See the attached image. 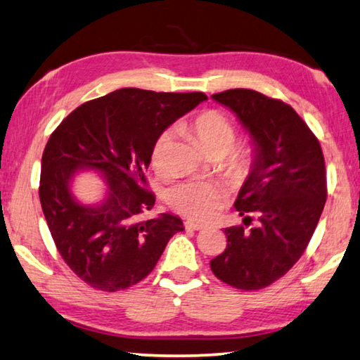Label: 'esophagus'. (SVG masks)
I'll use <instances>...</instances> for the list:
<instances>
[{
    "label": "esophagus",
    "mask_w": 360,
    "mask_h": 360,
    "mask_svg": "<svg viewBox=\"0 0 360 360\" xmlns=\"http://www.w3.org/2000/svg\"><path fill=\"white\" fill-rule=\"evenodd\" d=\"M184 226H186V230H193V231H198V230H202V228H205V225L198 224V221H193V220H186Z\"/></svg>",
    "instance_id": "34e87169"
}]
</instances>
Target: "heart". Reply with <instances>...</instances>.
<instances>
[{"instance_id": "1", "label": "heart", "mask_w": 360, "mask_h": 360, "mask_svg": "<svg viewBox=\"0 0 360 360\" xmlns=\"http://www.w3.org/2000/svg\"><path fill=\"white\" fill-rule=\"evenodd\" d=\"M192 132L197 136L201 148L207 155L220 154L224 160V172L233 182H243L252 174L257 155L252 148L231 149L236 143L238 134L233 122L219 112H205L195 117L191 124ZM172 130H163L154 141L153 165L163 173L168 168V155L172 148ZM167 201L174 211L188 219L209 221L215 219L225 205V192L219 184L209 181H182L169 188Z\"/></svg>"}]
</instances>
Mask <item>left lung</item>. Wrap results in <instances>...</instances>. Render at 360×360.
I'll use <instances>...</instances> for the list:
<instances>
[{"mask_svg": "<svg viewBox=\"0 0 360 360\" xmlns=\"http://www.w3.org/2000/svg\"><path fill=\"white\" fill-rule=\"evenodd\" d=\"M212 99L248 130L257 163L234 201L245 226L225 228L226 248L211 259V269L233 288L261 290L297 263L315 233L328 197L324 155L288 103L240 88ZM252 214L259 225L247 231Z\"/></svg>", "mask_w": 360, "mask_h": 360, "instance_id": "1", "label": "left lung"}]
</instances>
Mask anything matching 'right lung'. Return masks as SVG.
<instances>
[{"label": "right lung", "instance_id": "1", "mask_svg": "<svg viewBox=\"0 0 360 360\" xmlns=\"http://www.w3.org/2000/svg\"><path fill=\"white\" fill-rule=\"evenodd\" d=\"M206 99L202 93L116 89L77 107L50 135L39 198L58 252L91 288L115 292L141 282L168 240L184 231L173 214L140 219L155 202L145 173L158 136ZM78 169L106 179L109 192L99 205H83L71 193Z\"/></svg>", "mask_w": 360, "mask_h": 360}]
</instances>
